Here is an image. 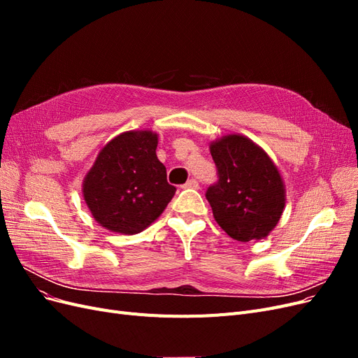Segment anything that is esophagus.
Instances as JSON below:
<instances>
[{"instance_id": "esophagus-1", "label": "esophagus", "mask_w": 358, "mask_h": 358, "mask_svg": "<svg viewBox=\"0 0 358 358\" xmlns=\"http://www.w3.org/2000/svg\"><path fill=\"white\" fill-rule=\"evenodd\" d=\"M183 188H199V182L196 179H189Z\"/></svg>"}]
</instances>
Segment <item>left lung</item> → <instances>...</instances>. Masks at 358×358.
<instances>
[{
    "label": "left lung",
    "mask_w": 358,
    "mask_h": 358,
    "mask_svg": "<svg viewBox=\"0 0 358 358\" xmlns=\"http://www.w3.org/2000/svg\"><path fill=\"white\" fill-rule=\"evenodd\" d=\"M220 180L206 192L213 218L234 241H262L285 209V183L266 150L242 134L209 145Z\"/></svg>",
    "instance_id": "8db88e82"
}]
</instances>
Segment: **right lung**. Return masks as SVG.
<instances>
[{
	"instance_id": "right-lung-1",
	"label": "right lung",
	"mask_w": 358,
	"mask_h": 358,
	"mask_svg": "<svg viewBox=\"0 0 358 358\" xmlns=\"http://www.w3.org/2000/svg\"><path fill=\"white\" fill-rule=\"evenodd\" d=\"M158 134L131 129L113 137L96 155L82 183L92 218L106 230L137 234L159 218L176 188L157 157Z\"/></svg>"
}]
</instances>
